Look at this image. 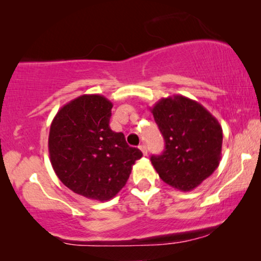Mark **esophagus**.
Masks as SVG:
<instances>
[{
  "label": "esophagus",
  "instance_id": "1",
  "mask_svg": "<svg viewBox=\"0 0 261 261\" xmlns=\"http://www.w3.org/2000/svg\"><path fill=\"white\" fill-rule=\"evenodd\" d=\"M139 148H140V149H141L142 154H144V155H146V154H147V147H146V145H144V144H142V145H140V146H139Z\"/></svg>",
  "mask_w": 261,
  "mask_h": 261
}]
</instances>
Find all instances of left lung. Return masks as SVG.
Masks as SVG:
<instances>
[{"label": "left lung", "mask_w": 261, "mask_h": 261, "mask_svg": "<svg viewBox=\"0 0 261 261\" xmlns=\"http://www.w3.org/2000/svg\"><path fill=\"white\" fill-rule=\"evenodd\" d=\"M165 151L151 162L166 184L191 191L212 176L222 151V127L202 105L185 96L162 98L151 109Z\"/></svg>", "instance_id": "obj_1"}]
</instances>
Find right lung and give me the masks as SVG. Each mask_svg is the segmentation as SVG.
Listing matches in <instances>:
<instances>
[{
    "instance_id": "add662e5",
    "label": "right lung",
    "mask_w": 261,
    "mask_h": 261,
    "mask_svg": "<svg viewBox=\"0 0 261 261\" xmlns=\"http://www.w3.org/2000/svg\"><path fill=\"white\" fill-rule=\"evenodd\" d=\"M112 108L105 96L82 95L58 110L48 135L49 160L60 181L101 202L116 196L142 156L123 133L110 129Z\"/></svg>"
}]
</instances>
